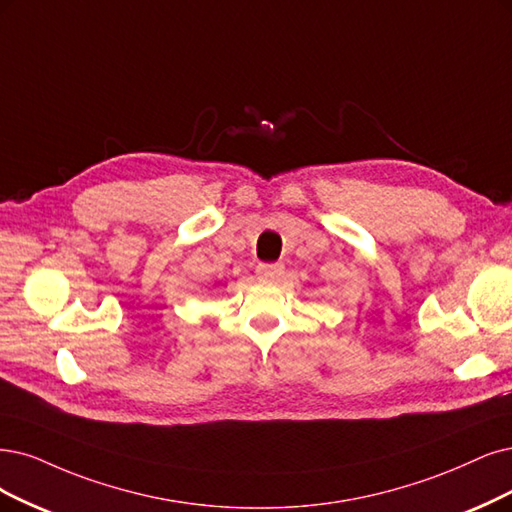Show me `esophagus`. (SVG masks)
I'll list each match as a JSON object with an SVG mask.
<instances>
[{"mask_svg": "<svg viewBox=\"0 0 512 512\" xmlns=\"http://www.w3.org/2000/svg\"><path fill=\"white\" fill-rule=\"evenodd\" d=\"M282 272H285L282 263H259L257 266V276L261 280H276L278 276H282Z\"/></svg>", "mask_w": 512, "mask_h": 512, "instance_id": "esophagus-1", "label": "esophagus"}]
</instances>
